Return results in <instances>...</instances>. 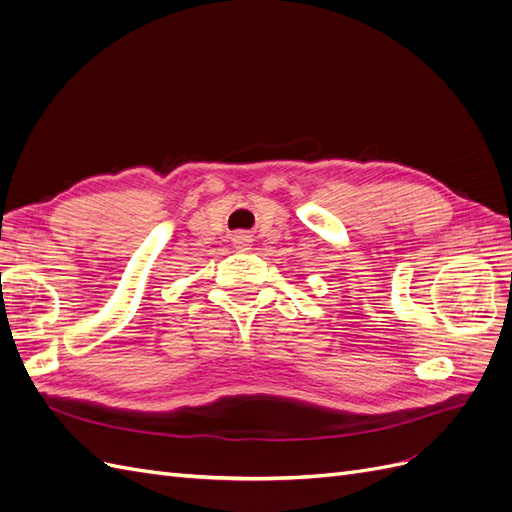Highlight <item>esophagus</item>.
I'll use <instances>...</instances> for the list:
<instances>
[{
    "instance_id": "esophagus-1",
    "label": "esophagus",
    "mask_w": 512,
    "mask_h": 512,
    "mask_svg": "<svg viewBox=\"0 0 512 512\" xmlns=\"http://www.w3.org/2000/svg\"><path fill=\"white\" fill-rule=\"evenodd\" d=\"M232 243H235L237 250L247 252L252 247L254 239H252V235H247V232H235V235H232Z\"/></svg>"
}]
</instances>
